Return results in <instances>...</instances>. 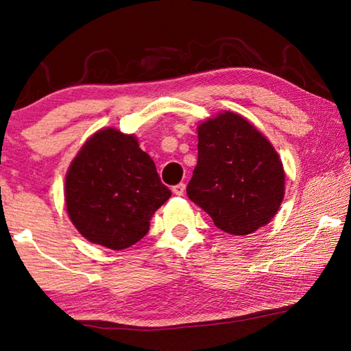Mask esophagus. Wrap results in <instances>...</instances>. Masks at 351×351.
<instances>
[{"label":"esophagus","mask_w":351,"mask_h":351,"mask_svg":"<svg viewBox=\"0 0 351 351\" xmlns=\"http://www.w3.org/2000/svg\"><path fill=\"white\" fill-rule=\"evenodd\" d=\"M171 192H173L176 197H182L184 192H186V184H184V182L176 184V186L171 187Z\"/></svg>","instance_id":"1"}]
</instances>
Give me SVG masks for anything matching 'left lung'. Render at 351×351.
Wrapping results in <instances>:
<instances>
[{
	"label": "left lung",
	"mask_w": 351,
	"mask_h": 351,
	"mask_svg": "<svg viewBox=\"0 0 351 351\" xmlns=\"http://www.w3.org/2000/svg\"><path fill=\"white\" fill-rule=\"evenodd\" d=\"M187 197L218 229L249 235L268 224L282 204V159L247 119L218 112L198 125V162Z\"/></svg>",
	"instance_id": "obj_1"
}]
</instances>
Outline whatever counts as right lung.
<instances>
[{"mask_svg": "<svg viewBox=\"0 0 351 351\" xmlns=\"http://www.w3.org/2000/svg\"><path fill=\"white\" fill-rule=\"evenodd\" d=\"M171 197L138 138L106 127L94 133L64 180L69 219L88 241L121 251L147 235L153 213Z\"/></svg>", "mask_w": 351, "mask_h": 351, "instance_id": "obj_1", "label": "right lung"}]
</instances>
